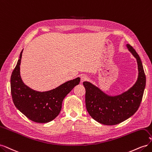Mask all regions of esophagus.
Here are the masks:
<instances>
[{"mask_svg": "<svg viewBox=\"0 0 152 152\" xmlns=\"http://www.w3.org/2000/svg\"><path fill=\"white\" fill-rule=\"evenodd\" d=\"M89 80V78L87 77L86 75H82L80 77V82L81 83H83L85 81H87Z\"/></svg>", "mask_w": 152, "mask_h": 152, "instance_id": "obj_1", "label": "esophagus"}]
</instances>
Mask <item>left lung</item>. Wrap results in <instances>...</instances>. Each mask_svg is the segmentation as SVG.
<instances>
[{"instance_id": "1", "label": "left lung", "mask_w": 152, "mask_h": 152, "mask_svg": "<svg viewBox=\"0 0 152 152\" xmlns=\"http://www.w3.org/2000/svg\"><path fill=\"white\" fill-rule=\"evenodd\" d=\"M129 50L137 63L138 77L135 84L120 95L110 96L89 82H84L86 106L91 117L104 125H116L131 117L138 110L146 86V76L138 54L131 45Z\"/></svg>"}]
</instances>
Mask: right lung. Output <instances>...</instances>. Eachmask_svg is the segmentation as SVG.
<instances>
[{"label": "right lung", "mask_w": 152, "mask_h": 152, "mask_svg": "<svg viewBox=\"0 0 152 152\" xmlns=\"http://www.w3.org/2000/svg\"><path fill=\"white\" fill-rule=\"evenodd\" d=\"M23 50L11 77L13 103L30 120L37 123L49 122L58 115L63 99L73 87L79 84L80 79L77 77L49 91L39 92L31 89L23 82L20 76Z\"/></svg>", "instance_id": "right-lung-1"}]
</instances>
